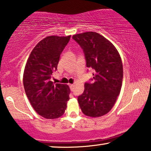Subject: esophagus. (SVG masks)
<instances>
[{
  "mask_svg": "<svg viewBox=\"0 0 151 151\" xmlns=\"http://www.w3.org/2000/svg\"><path fill=\"white\" fill-rule=\"evenodd\" d=\"M69 87H70V89H73V87H75V85H74L73 84H70V85H69Z\"/></svg>",
  "mask_w": 151,
  "mask_h": 151,
  "instance_id": "obj_1",
  "label": "esophagus"
}]
</instances>
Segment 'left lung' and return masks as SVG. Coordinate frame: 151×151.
Listing matches in <instances>:
<instances>
[{
    "mask_svg": "<svg viewBox=\"0 0 151 151\" xmlns=\"http://www.w3.org/2000/svg\"><path fill=\"white\" fill-rule=\"evenodd\" d=\"M73 39L84 52L87 67L94 70L93 82L85 83L78 102L87 116L99 117L111 109L121 90L123 66L114 45L96 32L74 35Z\"/></svg>",
    "mask_w": 151,
    "mask_h": 151,
    "instance_id": "1",
    "label": "left lung"
}]
</instances>
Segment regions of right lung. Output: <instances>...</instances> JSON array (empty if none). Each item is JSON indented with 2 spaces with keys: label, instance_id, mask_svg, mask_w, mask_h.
<instances>
[{
  "label": "right lung",
  "instance_id": "right-lung-1",
  "mask_svg": "<svg viewBox=\"0 0 151 151\" xmlns=\"http://www.w3.org/2000/svg\"><path fill=\"white\" fill-rule=\"evenodd\" d=\"M70 38V35L44 38L33 49L24 70L26 95L35 111L46 119L63 116L70 99L68 85L51 81L52 73L57 70L60 56Z\"/></svg>",
  "mask_w": 151,
  "mask_h": 151
}]
</instances>
